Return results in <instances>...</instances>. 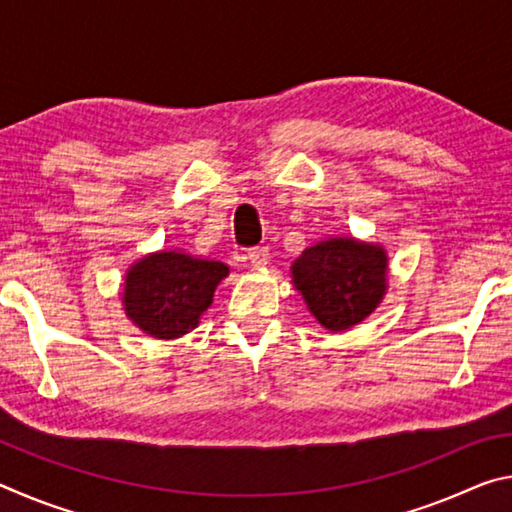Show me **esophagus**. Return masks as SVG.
<instances>
[{
  "label": "esophagus",
  "mask_w": 512,
  "mask_h": 512,
  "mask_svg": "<svg viewBox=\"0 0 512 512\" xmlns=\"http://www.w3.org/2000/svg\"><path fill=\"white\" fill-rule=\"evenodd\" d=\"M248 259L253 266H264L268 264V259H271V253H268L266 246H255L248 250Z\"/></svg>",
  "instance_id": "obj_1"
}]
</instances>
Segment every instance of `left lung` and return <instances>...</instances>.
Listing matches in <instances>:
<instances>
[{
  "label": "left lung",
  "instance_id": "obj_1",
  "mask_svg": "<svg viewBox=\"0 0 512 512\" xmlns=\"http://www.w3.org/2000/svg\"><path fill=\"white\" fill-rule=\"evenodd\" d=\"M293 282L318 323L343 332L379 305L386 289V253L354 239L320 241L293 264Z\"/></svg>",
  "mask_w": 512,
  "mask_h": 512
}]
</instances>
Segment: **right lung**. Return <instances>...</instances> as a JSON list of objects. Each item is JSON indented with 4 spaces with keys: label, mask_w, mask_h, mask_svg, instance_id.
<instances>
[{
    "label": "right lung",
    "mask_w": 512,
    "mask_h": 512,
    "mask_svg": "<svg viewBox=\"0 0 512 512\" xmlns=\"http://www.w3.org/2000/svg\"><path fill=\"white\" fill-rule=\"evenodd\" d=\"M225 275L228 266L221 262L180 253L149 255L126 277V314L155 339H176L198 325Z\"/></svg>",
    "instance_id": "right-lung-1"
}]
</instances>
